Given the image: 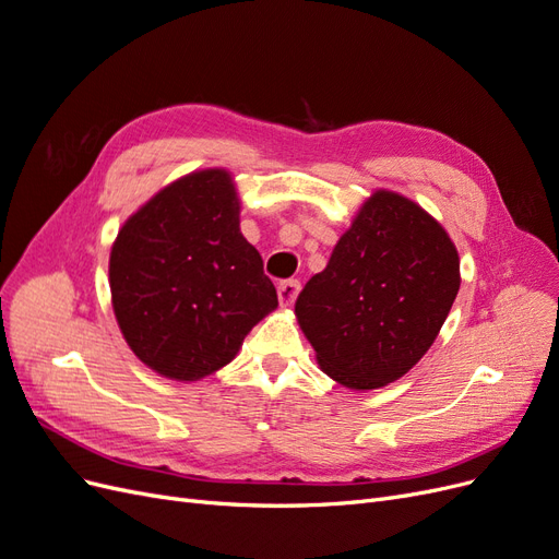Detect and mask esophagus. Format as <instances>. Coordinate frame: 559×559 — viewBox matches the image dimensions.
I'll use <instances>...</instances> for the list:
<instances>
[{
	"label": "esophagus",
	"mask_w": 559,
	"mask_h": 559,
	"mask_svg": "<svg viewBox=\"0 0 559 559\" xmlns=\"http://www.w3.org/2000/svg\"><path fill=\"white\" fill-rule=\"evenodd\" d=\"M298 294H300V282L298 280H286V282L277 284V298H280L282 308L294 306Z\"/></svg>",
	"instance_id": "1"
}]
</instances>
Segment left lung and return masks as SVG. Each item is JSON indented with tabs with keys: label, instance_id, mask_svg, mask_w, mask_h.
Instances as JSON below:
<instances>
[{
	"label": "left lung",
	"instance_id": "obj_1",
	"mask_svg": "<svg viewBox=\"0 0 559 559\" xmlns=\"http://www.w3.org/2000/svg\"><path fill=\"white\" fill-rule=\"evenodd\" d=\"M460 253L415 200L378 189L296 300L319 368L347 389H378L425 357L460 292Z\"/></svg>",
	"mask_w": 559,
	"mask_h": 559
}]
</instances>
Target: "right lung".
I'll return each instance as SVG.
<instances>
[{
	"instance_id": "right-lung-1",
	"label": "right lung",
	"mask_w": 559,
	"mask_h": 559,
	"mask_svg": "<svg viewBox=\"0 0 559 559\" xmlns=\"http://www.w3.org/2000/svg\"><path fill=\"white\" fill-rule=\"evenodd\" d=\"M240 205L233 175L207 167L163 186L116 235L109 289L118 329L163 378L216 373L277 308L261 253L240 233Z\"/></svg>"
}]
</instances>
